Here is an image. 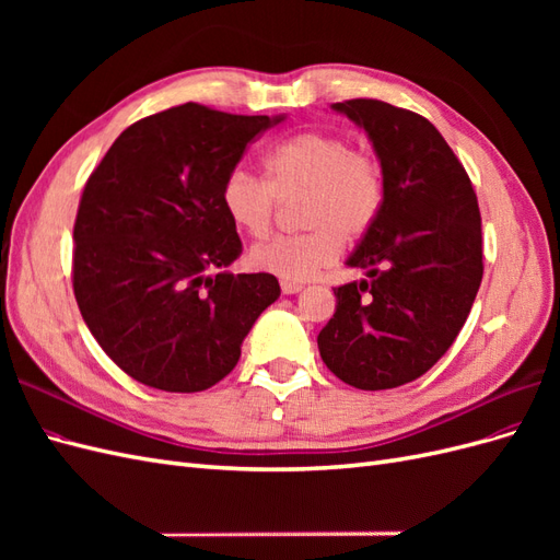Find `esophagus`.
I'll return each mask as SVG.
<instances>
[{"instance_id":"esophagus-1","label":"esophagus","mask_w":560,"mask_h":560,"mask_svg":"<svg viewBox=\"0 0 560 560\" xmlns=\"http://www.w3.org/2000/svg\"><path fill=\"white\" fill-rule=\"evenodd\" d=\"M280 290H282V294H296V292L303 290V284L301 282H292V280H282L280 282Z\"/></svg>"}]
</instances>
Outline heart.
<instances>
[{
  "instance_id": "1",
  "label": "heart",
  "mask_w": 560,
  "mask_h": 560,
  "mask_svg": "<svg viewBox=\"0 0 560 560\" xmlns=\"http://www.w3.org/2000/svg\"><path fill=\"white\" fill-rule=\"evenodd\" d=\"M266 182L245 167L231 171L219 191L229 222L249 238L273 226L278 198L303 194L299 222L306 231L278 235L249 252V266L282 280H311L331 266L346 241L371 231L385 200L381 161L352 149L343 135L308 130L292 135L264 159Z\"/></svg>"
}]
</instances>
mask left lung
I'll use <instances>...</instances> for the list:
<instances>
[{
  "instance_id": "8db88e82",
  "label": "left lung",
  "mask_w": 560,
  "mask_h": 560,
  "mask_svg": "<svg viewBox=\"0 0 560 560\" xmlns=\"http://www.w3.org/2000/svg\"><path fill=\"white\" fill-rule=\"evenodd\" d=\"M369 132L385 175L376 224L348 266L366 280L334 287L319 358L358 389H389L453 346L483 278L481 212L469 175L425 116L381 100L336 103Z\"/></svg>"
}]
</instances>
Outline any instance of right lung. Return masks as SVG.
<instances>
[{"label": "right lung", "instance_id": "right-lung-1", "mask_svg": "<svg viewBox=\"0 0 560 560\" xmlns=\"http://www.w3.org/2000/svg\"><path fill=\"white\" fill-rule=\"evenodd\" d=\"M280 121L171 107L118 135L83 186L74 296L100 348L138 383L165 393L212 387L280 296L276 276L224 270L243 243L219 202L247 144Z\"/></svg>", "mask_w": 560, "mask_h": 560}]
</instances>
